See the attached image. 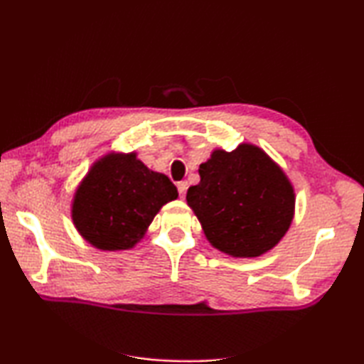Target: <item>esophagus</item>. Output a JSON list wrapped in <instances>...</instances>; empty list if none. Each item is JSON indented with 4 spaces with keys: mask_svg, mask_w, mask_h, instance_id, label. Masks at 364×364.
Masks as SVG:
<instances>
[{
    "mask_svg": "<svg viewBox=\"0 0 364 364\" xmlns=\"http://www.w3.org/2000/svg\"><path fill=\"white\" fill-rule=\"evenodd\" d=\"M176 186H178V193H180V196L183 197L184 194H186L189 184H188V181H180V183L176 184Z\"/></svg>",
    "mask_w": 364,
    "mask_h": 364,
    "instance_id": "1",
    "label": "esophagus"
}]
</instances>
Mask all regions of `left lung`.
I'll return each instance as SVG.
<instances>
[{"label": "left lung", "mask_w": 364, "mask_h": 364, "mask_svg": "<svg viewBox=\"0 0 364 364\" xmlns=\"http://www.w3.org/2000/svg\"><path fill=\"white\" fill-rule=\"evenodd\" d=\"M199 175L186 200L215 249L252 258L284 237L294 218V188L260 147L244 143L232 152L213 151Z\"/></svg>", "instance_id": "left-lung-1"}]
</instances>
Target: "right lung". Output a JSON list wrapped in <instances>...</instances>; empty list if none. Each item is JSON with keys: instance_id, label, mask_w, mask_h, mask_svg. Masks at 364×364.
Instances as JSON below:
<instances>
[{"instance_id": "1", "label": "right lung", "mask_w": 364, "mask_h": 364, "mask_svg": "<svg viewBox=\"0 0 364 364\" xmlns=\"http://www.w3.org/2000/svg\"><path fill=\"white\" fill-rule=\"evenodd\" d=\"M176 197L170 178L147 168L136 152H110L95 162L80 183L72 220L93 247L127 250L144 237L162 205Z\"/></svg>"}]
</instances>
